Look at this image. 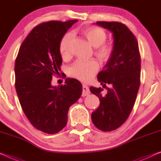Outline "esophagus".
<instances>
[{
  "mask_svg": "<svg viewBox=\"0 0 161 161\" xmlns=\"http://www.w3.org/2000/svg\"><path fill=\"white\" fill-rule=\"evenodd\" d=\"M90 90H89V87L87 85H84L82 86V96L83 97H85V96L90 95Z\"/></svg>",
  "mask_w": 161,
  "mask_h": 161,
  "instance_id": "obj_1",
  "label": "esophagus"
}]
</instances>
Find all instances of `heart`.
Returning a JSON list of instances; mask_svg holds the SVG:
<instances>
[{"instance_id":"heart-1","label":"heart","mask_w":161,"mask_h":161,"mask_svg":"<svg viewBox=\"0 0 161 161\" xmlns=\"http://www.w3.org/2000/svg\"><path fill=\"white\" fill-rule=\"evenodd\" d=\"M81 33L87 38L90 44L95 47L94 54L101 62H106L111 58L114 51L113 42H106L107 34L103 29L97 27H87L81 30ZM72 34L67 32L61 38L59 51L63 57L69 56ZM99 69V64L94 59L83 61H77L69 69V74L82 81H89Z\"/></svg>"}]
</instances>
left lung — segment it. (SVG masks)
<instances>
[{"instance_id":"left-lung-1","label":"left lung","mask_w":161,"mask_h":161,"mask_svg":"<svg viewBox=\"0 0 161 161\" xmlns=\"http://www.w3.org/2000/svg\"><path fill=\"white\" fill-rule=\"evenodd\" d=\"M96 24L113 32L114 51L97 74L98 81L103 87L106 84L111 86L106 88L107 94L102 95V88H90L100 102L92 114V121L100 130L111 131L126 121L135 103L140 85V53L136 37L125 25L119 21Z\"/></svg>"}]
</instances>
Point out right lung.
Listing matches in <instances>:
<instances>
[{
    "label": "right lung",
    "mask_w": 161,
    "mask_h": 161,
    "mask_svg": "<svg viewBox=\"0 0 161 161\" xmlns=\"http://www.w3.org/2000/svg\"><path fill=\"white\" fill-rule=\"evenodd\" d=\"M78 20L50 21L36 26L21 43L15 61V88L21 108L38 130L56 134L66 126L68 111L82 92L76 79L52 86L61 71L59 44L66 31Z\"/></svg>",
    "instance_id": "add662e5"
}]
</instances>
